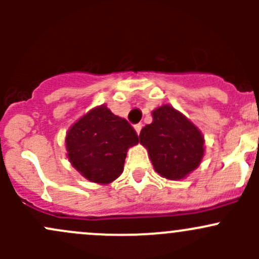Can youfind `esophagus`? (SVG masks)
<instances>
[{"instance_id":"esophagus-1","label":"esophagus","mask_w":259,"mask_h":259,"mask_svg":"<svg viewBox=\"0 0 259 259\" xmlns=\"http://www.w3.org/2000/svg\"><path fill=\"white\" fill-rule=\"evenodd\" d=\"M142 127H143L142 124H135L134 125V129H135V132L138 133V134H140V132H142Z\"/></svg>"}]
</instances>
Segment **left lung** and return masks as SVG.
I'll return each mask as SVG.
<instances>
[{
    "mask_svg": "<svg viewBox=\"0 0 259 259\" xmlns=\"http://www.w3.org/2000/svg\"><path fill=\"white\" fill-rule=\"evenodd\" d=\"M156 173L170 180L183 179L199 165L204 139L194 124L169 105L153 111V122L139 135Z\"/></svg>",
    "mask_w": 259,
    "mask_h": 259,
    "instance_id": "8db88e82",
    "label": "left lung"
}]
</instances>
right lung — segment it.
<instances>
[{
    "mask_svg": "<svg viewBox=\"0 0 259 259\" xmlns=\"http://www.w3.org/2000/svg\"><path fill=\"white\" fill-rule=\"evenodd\" d=\"M65 142L77 171L90 182L108 184L122 173L127 149L139 143V137L126 120L103 105L75 122Z\"/></svg>",
    "mask_w": 259,
    "mask_h": 259,
    "instance_id": "obj_1",
    "label": "right lung"
}]
</instances>
